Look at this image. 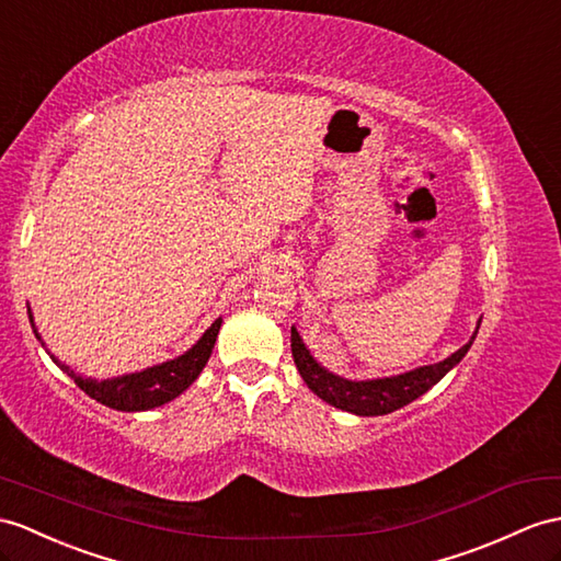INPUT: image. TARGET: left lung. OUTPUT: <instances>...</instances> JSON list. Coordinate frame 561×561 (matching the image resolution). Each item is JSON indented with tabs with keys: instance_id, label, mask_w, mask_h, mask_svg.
<instances>
[{
	"instance_id": "obj_1",
	"label": "left lung",
	"mask_w": 561,
	"mask_h": 561,
	"mask_svg": "<svg viewBox=\"0 0 561 561\" xmlns=\"http://www.w3.org/2000/svg\"><path fill=\"white\" fill-rule=\"evenodd\" d=\"M476 333H478V328H476ZM473 337L461 350H457L453 357H447L438 364L421 366L409 374L392 376V378H378V380H345V378L328 374L325 368H321L317 362H313V357L305 347L302 337H299L295 328H293L290 343H293V357L299 368V376L305 378V383L313 392H317L323 402L333 404L337 409H345V412L359 414V416H383V414H390V412H394V409H400L412 400L421 398L423 392L438 383L449 368L457 366L463 354L469 352Z\"/></svg>"
}]
</instances>
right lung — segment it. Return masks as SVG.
<instances>
[{
	"label": "right lung",
	"mask_w": 561,
	"mask_h": 561,
	"mask_svg": "<svg viewBox=\"0 0 561 561\" xmlns=\"http://www.w3.org/2000/svg\"><path fill=\"white\" fill-rule=\"evenodd\" d=\"M28 317H31V309H28ZM31 323H33V317H31ZM218 328H221V319H216L209 331L197 340V345L193 350H187L183 357H178L173 362H163L152 368H145L140 374L121 376L112 380L83 378L73 374L71 368L61 364L59 359L54 357L51 359L57 362L61 371L71 376L76 380V386L85 394H90L92 400H98L112 409H118V412H145V409H154L171 402L187 386H193V380L199 376L204 364H207L211 357ZM33 331H35V323H33Z\"/></svg>",
	"instance_id": "add662e5"
}]
</instances>
